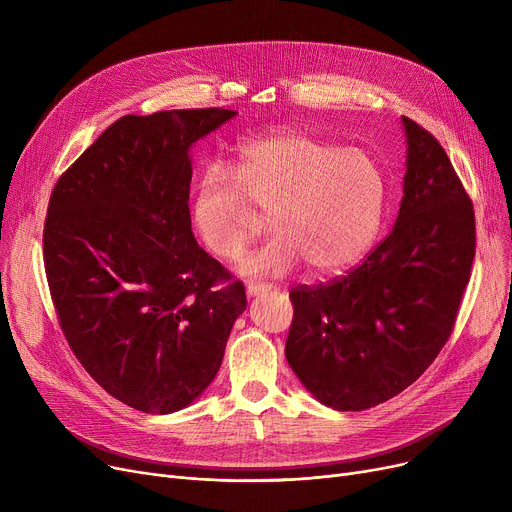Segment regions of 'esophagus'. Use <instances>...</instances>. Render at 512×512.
Returning <instances> with one entry per match:
<instances>
[{
    "label": "esophagus",
    "instance_id": "1",
    "mask_svg": "<svg viewBox=\"0 0 512 512\" xmlns=\"http://www.w3.org/2000/svg\"><path fill=\"white\" fill-rule=\"evenodd\" d=\"M267 290H272L270 284H261V282H249L247 284V294H249V297H257V294H263Z\"/></svg>",
    "mask_w": 512,
    "mask_h": 512
}]
</instances>
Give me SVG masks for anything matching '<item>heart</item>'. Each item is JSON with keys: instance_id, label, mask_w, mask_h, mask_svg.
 <instances>
[{"instance_id": "1", "label": "heart", "mask_w": 512, "mask_h": 512, "mask_svg": "<svg viewBox=\"0 0 512 512\" xmlns=\"http://www.w3.org/2000/svg\"><path fill=\"white\" fill-rule=\"evenodd\" d=\"M386 180L375 159L280 130L242 147L234 174L207 166L195 184L193 226L218 259H234L270 215L278 232L242 259V272L278 276L301 259L315 274L353 265L378 234Z\"/></svg>"}]
</instances>
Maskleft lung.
Listing matches in <instances>:
<instances>
[{
	"label": "left lung",
	"mask_w": 512,
	"mask_h": 512,
	"mask_svg": "<svg viewBox=\"0 0 512 512\" xmlns=\"http://www.w3.org/2000/svg\"><path fill=\"white\" fill-rule=\"evenodd\" d=\"M392 232L359 267L290 290L286 359L326 407L365 411L409 388L448 342L475 257V213L434 134L411 118Z\"/></svg>",
	"instance_id": "left-lung-1"
}]
</instances>
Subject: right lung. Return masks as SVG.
<instances>
[{
  "instance_id": "right-lung-1",
  "label": "right lung",
  "mask_w": 512,
  "mask_h": 512,
  "mask_svg": "<svg viewBox=\"0 0 512 512\" xmlns=\"http://www.w3.org/2000/svg\"><path fill=\"white\" fill-rule=\"evenodd\" d=\"M224 107L124 116L60 176L43 228L60 328L91 378L153 415L211 384L245 286L193 236L188 149Z\"/></svg>"
}]
</instances>
